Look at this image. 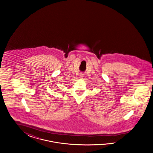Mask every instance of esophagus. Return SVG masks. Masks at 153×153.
Returning a JSON list of instances; mask_svg holds the SVG:
<instances>
[{
  "label": "esophagus",
  "mask_w": 153,
  "mask_h": 153,
  "mask_svg": "<svg viewBox=\"0 0 153 153\" xmlns=\"http://www.w3.org/2000/svg\"><path fill=\"white\" fill-rule=\"evenodd\" d=\"M79 77H81V78H82L83 77V74H80L79 75Z\"/></svg>",
  "instance_id": "1"
}]
</instances>
